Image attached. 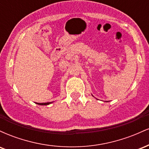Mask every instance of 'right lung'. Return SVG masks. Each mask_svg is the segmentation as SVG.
Masks as SVG:
<instances>
[{"instance_id":"add662e5","label":"right lung","mask_w":149,"mask_h":149,"mask_svg":"<svg viewBox=\"0 0 149 149\" xmlns=\"http://www.w3.org/2000/svg\"><path fill=\"white\" fill-rule=\"evenodd\" d=\"M39 105H48V104H50V102H47V103H37Z\"/></svg>"}]
</instances>
